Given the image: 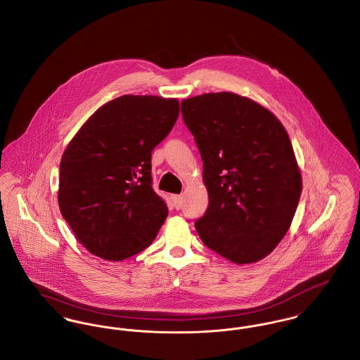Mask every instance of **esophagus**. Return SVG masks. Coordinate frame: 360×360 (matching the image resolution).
Returning a JSON list of instances; mask_svg holds the SVG:
<instances>
[{
  "instance_id": "obj_1",
  "label": "esophagus",
  "mask_w": 360,
  "mask_h": 360,
  "mask_svg": "<svg viewBox=\"0 0 360 360\" xmlns=\"http://www.w3.org/2000/svg\"><path fill=\"white\" fill-rule=\"evenodd\" d=\"M171 200H172V204L176 210H179L182 207V202H184V197L181 194H174L171 195Z\"/></svg>"
}]
</instances>
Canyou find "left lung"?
I'll use <instances>...</instances> for the list:
<instances>
[{"instance_id": "left-lung-1", "label": "left lung", "mask_w": 360, "mask_h": 360, "mask_svg": "<svg viewBox=\"0 0 360 360\" xmlns=\"http://www.w3.org/2000/svg\"><path fill=\"white\" fill-rule=\"evenodd\" d=\"M202 159L208 208L194 226L201 241L245 264L267 256L290 227L302 176L281 122L234 93H208L181 104Z\"/></svg>"}]
</instances>
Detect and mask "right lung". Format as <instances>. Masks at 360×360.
Instances as JSON below:
<instances>
[{
    "label": "right lung",
    "instance_id": "obj_1",
    "mask_svg": "<svg viewBox=\"0 0 360 360\" xmlns=\"http://www.w3.org/2000/svg\"><path fill=\"white\" fill-rule=\"evenodd\" d=\"M175 98L117 97L94 112L60 163L58 207L78 241L105 260L148 248L168 215L152 188V150L172 130Z\"/></svg>",
    "mask_w": 360,
    "mask_h": 360
}]
</instances>
